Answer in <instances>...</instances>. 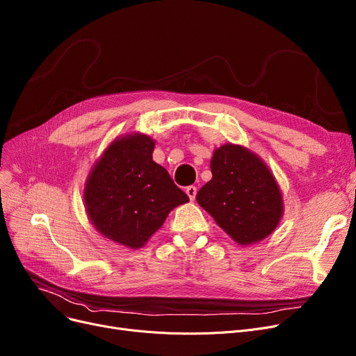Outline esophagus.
Returning a JSON list of instances; mask_svg holds the SVG:
<instances>
[{"label":"esophagus","mask_w":356,"mask_h":356,"mask_svg":"<svg viewBox=\"0 0 356 356\" xmlns=\"http://www.w3.org/2000/svg\"><path fill=\"white\" fill-rule=\"evenodd\" d=\"M196 192H197V189H196L195 186H189V188H186V193H188V196H189V199H191V200H195V197H196Z\"/></svg>","instance_id":"obj_1"}]
</instances>
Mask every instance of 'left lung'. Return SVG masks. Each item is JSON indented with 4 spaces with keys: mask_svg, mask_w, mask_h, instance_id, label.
<instances>
[{
    "mask_svg": "<svg viewBox=\"0 0 356 356\" xmlns=\"http://www.w3.org/2000/svg\"><path fill=\"white\" fill-rule=\"evenodd\" d=\"M211 172L196 200L215 222L240 245L270 236L284 215V197L266 163L243 145L224 144L212 154Z\"/></svg>",
    "mask_w": 356,
    "mask_h": 356,
    "instance_id": "left-lung-1",
    "label": "left lung"
}]
</instances>
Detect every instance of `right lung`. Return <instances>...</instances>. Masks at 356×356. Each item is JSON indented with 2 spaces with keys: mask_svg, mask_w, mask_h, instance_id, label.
Returning <instances> with one entry per match:
<instances>
[{
  "mask_svg": "<svg viewBox=\"0 0 356 356\" xmlns=\"http://www.w3.org/2000/svg\"><path fill=\"white\" fill-rule=\"evenodd\" d=\"M156 141L135 132L118 136L92 165L84 207L99 233L128 249H141L170 211L189 202L167 170L152 160Z\"/></svg>",
  "mask_w": 356,
  "mask_h": 356,
  "instance_id": "obj_1",
  "label": "right lung"
}]
</instances>
